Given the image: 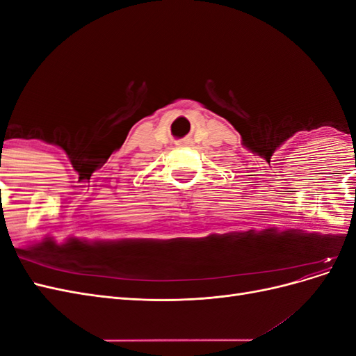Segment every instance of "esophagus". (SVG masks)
<instances>
[{"label": "esophagus", "instance_id": "1", "mask_svg": "<svg viewBox=\"0 0 356 356\" xmlns=\"http://www.w3.org/2000/svg\"><path fill=\"white\" fill-rule=\"evenodd\" d=\"M191 144H193V139L190 136H186V138L179 139V141H177V145H179V147H188Z\"/></svg>", "mask_w": 356, "mask_h": 356}]
</instances>
